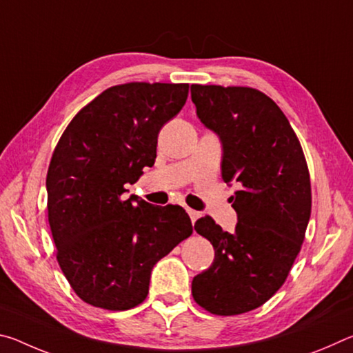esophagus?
<instances>
[{"label": "esophagus", "instance_id": "1", "mask_svg": "<svg viewBox=\"0 0 353 353\" xmlns=\"http://www.w3.org/2000/svg\"><path fill=\"white\" fill-rule=\"evenodd\" d=\"M188 214H190V219H191V223H196V219H198L199 216H201V213L199 212H196V210H191V208H188Z\"/></svg>", "mask_w": 353, "mask_h": 353}]
</instances>
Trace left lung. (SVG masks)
I'll return each instance as SVG.
<instances>
[{"instance_id": "left-lung-1", "label": "left lung", "mask_w": 353, "mask_h": 353, "mask_svg": "<svg viewBox=\"0 0 353 353\" xmlns=\"http://www.w3.org/2000/svg\"><path fill=\"white\" fill-rule=\"evenodd\" d=\"M202 123L223 143V179L236 183L234 234L210 216L194 230L214 248V261L191 283L199 307L218 316L261 307L285 283L301 252L312 213V183L288 118L250 87L191 85Z\"/></svg>"}]
</instances>
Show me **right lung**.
<instances>
[{
    "label": "right lung",
    "mask_w": 353,
    "mask_h": 353,
    "mask_svg": "<svg viewBox=\"0 0 353 353\" xmlns=\"http://www.w3.org/2000/svg\"><path fill=\"white\" fill-rule=\"evenodd\" d=\"M188 83L113 85L76 113L46 174L59 266L88 305L123 312L145 301L155 263L193 234L182 207L130 196L157 157V137L188 98Z\"/></svg>",
    "instance_id": "1"
}]
</instances>
